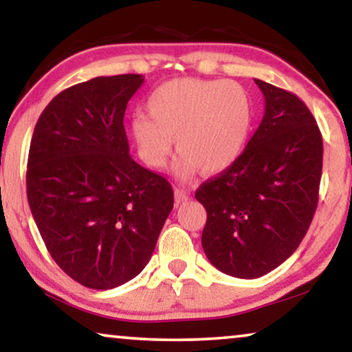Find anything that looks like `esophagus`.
I'll list each match as a JSON object with an SVG mask.
<instances>
[{
  "mask_svg": "<svg viewBox=\"0 0 352 352\" xmlns=\"http://www.w3.org/2000/svg\"><path fill=\"white\" fill-rule=\"evenodd\" d=\"M189 199H190L189 192L184 190V189H181V187H176V189H175V200H176L177 205L182 204V201L189 200Z\"/></svg>",
  "mask_w": 352,
  "mask_h": 352,
  "instance_id": "esophagus-1",
  "label": "esophagus"
}]
</instances>
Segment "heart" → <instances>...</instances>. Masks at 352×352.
Listing matches in <instances>:
<instances>
[{"label": "heart", "instance_id": "obj_1", "mask_svg": "<svg viewBox=\"0 0 352 352\" xmlns=\"http://www.w3.org/2000/svg\"><path fill=\"white\" fill-rule=\"evenodd\" d=\"M148 117L131 118V133L144 162L160 168L173 147L182 155L177 176L187 179L200 168L216 175L232 166L247 146L253 102L237 81L177 78L163 83L147 99Z\"/></svg>", "mask_w": 352, "mask_h": 352}]
</instances>
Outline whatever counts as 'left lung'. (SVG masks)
<instances>
[{
	"label": "left lung",
	"mask_w": 352,
	"mask_h": 352,
	"mask_svg": "<svg viewBox=\"0 0 352 352\" xmlns=\"http://www.w3.org/2000/svg\"><path fill=\"white\" fill-rule=\"evenodd\" d=\"M264 117L239 160L205 181L201 247L221 272L256 278L300 247L314 218L322 176V134L311 110L290 91L254 80Z\"/></svg>",
	"instance_id": "8db88e82"
}]
</instances>
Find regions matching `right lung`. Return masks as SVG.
<instances>
[{
    "instance_id": "right-lung-1",
    "label": "right lung",
    "mask_w": 352,
    "mask_h": 352,
    "mask_svg": "<svg viewBox=\"0 0 352 352\" xmlns=\"http://www.w3.org/2000/svg\"><path fill=\"white\" fill-rule=\"evenodd\" d=\"M142 83L128 74L67 88L32 136L33 219L57 266L96 290L123 285L146 267L175 201L170 182L129 155L124 110Z\"/></svg>"
}]
</instances>
